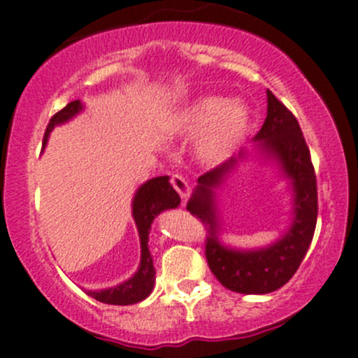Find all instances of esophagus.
Listing matches in <instances>:
<instances>
[{"instance_id":"obj_1","label":"esophagus","mask_w":358,"mask_h":358,"mask_svg":"<svg viewBox=\"0 0 358 358\" xmlns=\"http://www.w3.org/2000/svg\"><path fill=\"white\" fill-rule=\"evenodd\" d=\"M169 183L173 185V189L180 194V197L182 199H187L190 195V185L187 183V180L183 178L182 175H171V178H169Z\"/></svg>"}]
</instances>
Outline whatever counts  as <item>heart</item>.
<instances>
[{
  "mask_svg": "<svg viewBox=\"0 0 358 358\" xmlns=\"http://www.w3.org/2000/svg\"><path fill=\"white\" fill-rule=\"evenodd\" d=\"M178 127L187 134L204 130L197 145L199 157L204 163L217 164L242 144L250 127V113L242 103L208 96L187 108Z\"/></svg>",
  "mask_w": 358,
  "mask_h": 358,
  "instance_id": "heart-1",
  "label": "heart"
}]
</instances>
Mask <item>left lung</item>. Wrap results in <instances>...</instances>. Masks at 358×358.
I'll use <instances>...</instances> for the list:
<instances>
[{"label":"left lung","instance_id":"left-lung-1","mask_svg":"<svg viewBox=\"0 0 358 358\" xmlns=\"http://www.w3.org/2000/svg\"><path fill=\"white\" fill-rule=\"evenodd\" d=\"M254 141L264 152L276 157L292 180L295 190V220L287 235L274 245L261 250H231L217 240V220L214 216V189L236 164V159L220 164L199 176V185L187 210L208 227L206 259L210 273L223 287L236 293L274 292L292 280L306 257L317 221V182L306 138L295 115L268 90V116Z\"/></svg>","mask_w":358,"mask_h":358}]
</instances>
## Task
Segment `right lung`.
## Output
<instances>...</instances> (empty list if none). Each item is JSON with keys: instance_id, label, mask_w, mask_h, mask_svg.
<instances>
[{"instance_id": "right-lung-1", "label": "right lung", "mask_w": 358, "mask_h": 358, "mask_svg": "<svg viewBox=\"0 0 358 358\" xmlns=\"http://www.w3.org/2000/svg\"><path fill=\"white\" fill-rule=\"evenodd\" d=\"M80 110V101H71L62 111L56 113L50 120V123H48L43 144H46L48 137H50V131L55 129V125L66 122V120H70L71 116L77 115ZM178 204L180 195L171 187L168 176H157V178H152L148 183H144L137 190V194H135L134 206H131L135 224H137L138 235H141L142 255L138 271L129 281L118 285V287L101 289V292H87V295L103 303H110V306H131V303H137L141 300H144L145 296H149V293L152 292L154 280H156L154 278L156 271H154L152 257H150L148 247L150 223H152V220L161 210L173 209Z\"/></svg>"}]
</instances>
